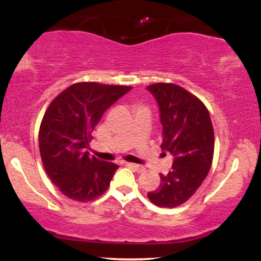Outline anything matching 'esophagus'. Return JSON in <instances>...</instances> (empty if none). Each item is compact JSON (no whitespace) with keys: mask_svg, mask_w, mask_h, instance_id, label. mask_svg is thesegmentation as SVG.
Listing matches in <instances>:
<instances>
[{"mask_svg":"<svg viewBox=\"0 0 261 261\" xmlns=\"http://www.w3.org/2000/svg\"><path fill=\"white\" fill-rule=\"evenodd\" d=\"M127 167H130L131 169H134L135 172H142L143 170V167L140 166V164H136V163H126Z\"/></svg>","mask_w":261,"mask_h":261,"instance_id":"34e87169","label":"esophagus"}]
</instances>
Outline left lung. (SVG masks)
Instances as JSON below:
<instances>
[{
    "mask_svg": "<svg viewBox=\"0 0 261 261\" xmlns=\"http://www.w3.org/2000/svg\"><path fill=\"white\" fill-rule=\"evenodd\" d=\"M160 108L163 153L173 155L172 170L147 194L160 207H176L195 194L208 174L215 135L208 110L195 95L173 83L147 87Z\"/></svg>",
    "mask_w": 261,
    "mask_h": 261,
    "instance_id": "1",
    "label": "left lung"
}]
</instances>
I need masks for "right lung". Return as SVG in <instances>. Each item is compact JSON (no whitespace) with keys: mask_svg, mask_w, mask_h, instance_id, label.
<instances>
[{"mask_svg":"<svg viewBox=\"0 0 261 261\" xmlns=\"http://www.w3.org/2000/svg\"><path fill=\"white\" fill-rule=\"evenodd\" d=\"M130 89L76 83L59 94L45 112L39 131L41 161L49 178L68 199L91 201L109 187L119 166L91 157L89 142L103 114Z\"/></svg>","mask_w":261,"mask_h":261,"instance_id":"1","label":"right lung"}]
</instances>
